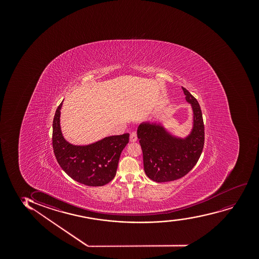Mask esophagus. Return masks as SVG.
I'll use <instances>...</instances> for the list:
<instances>
[{
    "instance_id": "1",
    "label": "esophagus",
    "mask_w": 259,
    "mask_h": 259,
    "mask_svg": "<svg viewBox=\"0 0 259 259\" xmlns=\"http://www.w3.org/2000/svg\"><path fill=\"white\" fill-rule=\"evenodd\" d=\"M130 141H131V143H135V142H137V136L136 132H131V137H130Z\"/></svg>"
}]
</instances>
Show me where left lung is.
Instances as JSON below:
<instances>
[{
    "instance_id": "left-lung-1",
    "label": "left lung",
    "mask_w": 259,
    "mask_h": 259,
    "mask_svg": "<svg viewBox=\"0 0 259 259\" xmlns=\"http://www.w3.org/2000/svg\"><path fill=\"white\" fill-rule=\"evenodd\" d=\"M182 90L193 112V128L188 137H174L161 124L149 122L141 123L137 128L144 171L155 182H172L186 176L196 165L204 148L201 109L196 98L184 87Z\"/></svg>"
}]
</instances>
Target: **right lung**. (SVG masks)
<instances>
[{"label":"right lung","mask_w":259,"mask_h":259,"mask_svg":"<svg viewBox=\"0 0 259 259\" xmlns=\"http://www.w3.org/2000/svg\"><path fill=\"white\" fill-rule=\"evenodd\" d=\"M62 103L57 108L53 122V148L58 163L81 184L90 187L107 184L116 176L119 158L128 143L130 134L105 137L90 145H72L64 138L60 128Z\"/></svg>","instance_id":"right-lung-1"}]
</instances>
